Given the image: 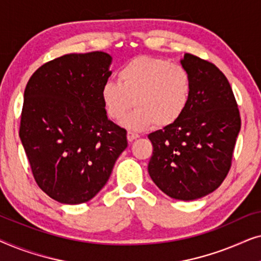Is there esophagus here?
I'll list each match as a JSON object with an SVG mask.
<instances>
[{
	"instance_id": "34e87169",
	"label": "esophagus",
	"mask_w": 261,
	"mask_h": 261,
	"mask_svg": "<svg viewBox=\"0 0 261 261\" xmlns=\"http://www.w3.org/2000/svg\"><path fill=\"white\" fill-rule=\"evenodd\" d=\"M139 137H140V135L137 134V133H133V132H130V130L127 133V140L129 142L135 140V139H138Z\"/></svg>"
}]
</instances>
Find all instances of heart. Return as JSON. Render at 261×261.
<instances>
[{
  "mask_svg": "<svg viewBox=\"0 0 261 261\" xmlns=\"http://www.w3.org/2000/svg\"><path fill=\"white\" fill-rule=\"evenodd\" d=\"M119 83L101 88L105 112L114 121L122 120L133 103L137 108L122 121L130 130L172 126L183 116L192 95V78L179 64L158 57L139 56L117 71Z\"/></svg>",
  "mask_w": 261,
  "mask_h": 261,
  "instance_id": "heart-1",
  "label": "heart"
}]
</instances>
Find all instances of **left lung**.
<instances>
[{
    "label": "left lung",
    "instance_id": "1",
    "mask_svg": "<svg viewBox=\"0 0 261 261\" xmlns=\"http://www.w3.org/2000/svg\"><path fill=\"white\" fill-rule=\"evenodd\" d=\"M180 64L192 78L190 103L176 123L148 134V173L171 198L194 201L226 178L241 120L229 82L214 64L189 53Z\"/></svg>",
    "mask_w": 261,
    "mask_h": 261
}]
</instances>
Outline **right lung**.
<instances>
[{"mask_svg": "<svg viewBox=\"0 0 261 261\" xmlns=\"http://www.w3.org/2000/svg\"><path fill=\"white\" fill-rule=\"evenodd\" d=\"M112 56L65 55L39 67L24 89L20 139L34 179L64 204L90 201L126 149L127 132L103 108Z\"/></svg>", "mask_w": 261, "mask_h": 261, "instance_id": "right-lung-1", "label": "right lung"}]
</instances>
